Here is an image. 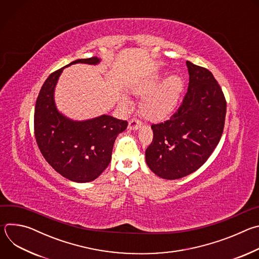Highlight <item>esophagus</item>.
Returning a JSON list of instances; mask_svg holds the SVG:
<instances>
[{
  "label": "esophagus",
  "mask_w": 259,
  "mask_h": 259,
  "mask_svg": "<svg viewBox=\"0 0 259 259\" xmlns=\"http://www.w3.org/2000/svg\"><path fill=\"white\" fill-rule=\"evenodd\" d=\"M141 125H142V123L139 120L133 118L129 121V126L128 127H129L130 130H137L138 128L141 127Z\"/></svg>",
  "instance_id": "34e87169"
}]
</instances>
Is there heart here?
<instances>
[{
    "mask_svg": "<svg viewBox=\"0 0 259 259\" xmlns=\"http://www.w3.org/2000/svg\"><path fill=\"white\" fill-rule=\"evenodd\" d=\"M183 90V82L177 75H172L161 83L158 77L152 78L133 90V94L143 98L140 104L142 115L151 121H163L175 110ZM124 106H129V100L122 98Z\"/></svg>",
    "mask_w": 259,
    "mask_h": 259,
    "instance_id": "b5f03b06",
    "label": "heart"
}]
</instances>
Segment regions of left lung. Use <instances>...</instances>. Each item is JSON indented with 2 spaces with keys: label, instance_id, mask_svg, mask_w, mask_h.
Segmentation results:
<instances>
[{
  "label": "left lung",
  "instance_id": "8db88e82",
  "mask_svg": "<svg viewBox=\"0 0 259 259\" xmlns=\"http://www.w3.org/2000/svg\"><path fill=\"white\" fill-rule=\"evenodd\" d=\"M187 94L171 118L153 124L154 138L145 151L149 168L164 179L198 170L211 156L224 132L227 101L212 72L187 61Z\"/></svg>",
  "mask_w": 259,
  "mask_h": 259
}]
</instances>
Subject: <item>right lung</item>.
<instances>
[{"mask_svg":"<svg viewBox=\"0 0 259 259\" xmlns=\"http://www.w3.org/2000/svg\"><path fill=\"white\" fill-rule=\"evenodd\" d=\"M99 61V58L91 57L68 65L79 62L97 64ZM64 67L51 73L36 98L34 137L43 157L56 172L71 181L89 182L108 166L115 140L128 123L106 115L72 121L60 114L54 102V88Z\"/></svg>","mask_w":259,"mask_h":259,"instance_id":"1","label":"right lung"}]
</instances>
